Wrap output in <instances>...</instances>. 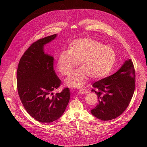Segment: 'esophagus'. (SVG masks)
<instances>
[{
	"mask_svg": "<svg viewBox=\"0 0 147 147\" xmlns=\"http://www.w3.org/2000/svg\"><path fill=\"white\" fill-rule=\"evenodd\" d=\"M88 92V91L87 90H86V89H81L79 91V93L80 94H87Z\"/></svg>",
	"mask_w": 147,
	"mask_h": 147,
	"instance_id": "1",
	"label": "esophagus"
}]
</instances>
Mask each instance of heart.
Masks as SVG:
<instances>
[{
  "label": "heart",
  "mask_w": 147,
  "mask_h": 147,
  "mask_svg": "<svg viewBox=\"0 0 147 147\" xmlns=\"http://www.w3.org/2000/svg\"><path fill=\"white\" fill-rule=\"evenodd\" d=\"M114 49L88 38L73 40L67 52H62L57 62V68L62 76L69 75L78 63L80 68L74 71L65 80L69 87L81 88L90 77L94 80L108 76L115 63Z\"/></svg>",
  "instance_id": "obj_1"
}]
</instances>
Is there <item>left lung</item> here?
I'll list each match as a JSON object with an SVG mask.
<instances>
[{"mask_svg":"<svg viewBox=\"0 0 147 147\" xmlns=\"http://www.w3.org/2000/svg\"><path fill=\"white\" fill-rule=\"evenodd\" d=\"M135 70L131 59L125 61L120 69L92 84L91 90L98 95V104L91 111L102 120H111L126 109L135 90Z\"/></svg>","mask_w":147,"mask_h":147,"instance_id":"left-lung-1","label":"left lung"}]
</instances>
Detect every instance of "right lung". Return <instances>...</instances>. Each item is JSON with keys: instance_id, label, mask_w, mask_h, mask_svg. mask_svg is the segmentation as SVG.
Instances as JSON below:
<instances>
[{"instance_id": "add662e5", "label": "right lung", "mask_w": 147, "mask_h": 147, "mask_svg": "<svg viewBox=\"0 0 147 147\" xmlns=\"http://www.w3.org/2000/svg\"><path fill=\"white\" fill-rule=\"evenodd\" d=\"M57 34L34 42L21 57L17 71L18 95L28 113L41 123H51L65 111L70 100L69 88L53 95L61 80L53 68L52 56L46 54L44 45L53 40Z\"/></svg>"}]
</instances>
